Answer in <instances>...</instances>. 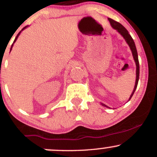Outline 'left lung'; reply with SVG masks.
Returning <instances> with one entry per match:
<instances>
[{
	"label": "left lung",
	"mask_w": 157,
	"mask_h": 157,
	"mask_svg": "<svg viewBox=\"0 0 157 157\" xmlns=\"http://www.w3.org/2000/svg\"><path fill=\"white\" fill-rule=\"evenodd\" d=\"M109 21L110 23H111V26L113 27V29H116L119 33L121 35L122 37H124V39L125 40L126 43L128 44L129 47H130L131 52H132V55H133V57H134L135 63H136V82H135V86H134V89L133 90V92L131 94V95L130 96V98H129V100H131V98L132 97L133 94H134L135 90H136V87H137V84H138V81H139V76H140V64H139V60H138V55H137V51H136V46H135L134 44V41L133 40L131 36L129 35L128 32L126 29L122 26V24H120V23L117 22V21H113V19L111 18H109ZM102 105L105 106V107H108L107 105H105V104H102ZM109 108V107H108Z\"/></svg>",
	"instance_id": "8db88e82"
}]
</instances>
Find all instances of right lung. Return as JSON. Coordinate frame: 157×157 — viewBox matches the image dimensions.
<instances>
[{
  "label": "right lung",
  "instance_id": "add662e5",
  "mask_svg": "<svg viewBox=\"0 0 157 157\" xmlns=\"http://www.w3.org/2000/svg\"><path fill=\"white\" fill-rule=\"evenodd\" d=\"M27 26H25V27H24V28H23V29H22V30H21V31H23V29H26V27H27ZM21 32H19V33H18V34H17V36H16V37H15V40H14V42H13V44H15V41H16V40H17V37H18V36H19V35H20V34H21ZM12 46H13V44H12V46H11V49H10V51H11V50H12Z\"/></svg>",
  "mask_w": 157,
  "mask_h": 157
}]
</instances>
